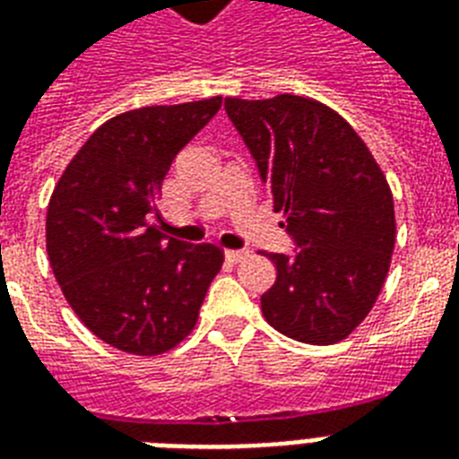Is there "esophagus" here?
Masks as SVG:
<instances>
[{"instance_id": "1", "label": "esophagus", "mask_w": 459, "mask_h": 459, "mask_svg": "<svg viewBox=\"0 0 459 459\" xmlns=\"http://www.w3.org/2000/svg\"><path fill=\"white\" fill-rule=\"evenodd\" d=\"M223 255H226V259H229V262H240V259L247 257L250 252L247 250H226Z\"/></svg>"}]
</instances>
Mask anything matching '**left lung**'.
<instances>
[{"label":"left lung","mask_w":459,"mask_h":459,"mask_svg":"<svg viewBox=\"0 0 459 459\" xmlns=\"http://www.w3.org/2000/svg\"><path fill=\"white\" fill-rule=\"evenodd\" d=\"M298 250L272 252L273 286L262 314L309 345L348 338L377 302L395 245L391 187L355 128L321 102L298 95L226 97Z\"/></svg>","instance_id":"obj_1"}]
</instances>
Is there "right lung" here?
I'll return each mask as SVG.
<instances>
[{"label":"right lung","mask_w":459,"mask_h":459,"mask_svg":"<svg viewBox=\"0 0 459 459\" xmlns=\"http://www.w3.org/2000/svg\"><path fill=\"white\" fill-rule=\"evenodd\" d=\"M221 109V97L143 107L102 124L61 173L47 207V255L78 319L111 348L161 355L195 328L223 264L212 243L150 223L176 154Z\"/></svg>","instance_id":"right-lung-1"}]
</instances>
